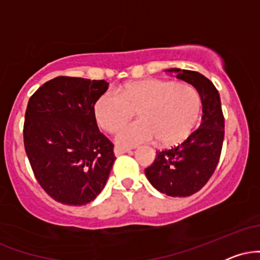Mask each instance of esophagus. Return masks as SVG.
<instances>
[{
    "label": "esophagus",
    "mask_w": 260,
    "mask_h": 260,
    "mask_svg": "<svg viewBox=\"0 0 260 260\" xmlns=\"http://www.w3.org/2000/svg\"><path fill=\"white\" fill-rule=\"evenodd\" d=\"M131 149L128 148H122V147H118V145H116L115 149H113V153H115L116 156H118V155H122V154H126V153H129Z\"/></svg>",
    "instance_id": "esophagus-1"
}]
</instances>
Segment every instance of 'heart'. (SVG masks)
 Instances as JSON below:
<instances>
[{
  "instance_id": "obj_1",
  "label": "heart",
  "mask_w": 260,
  "mask_h": 260,
  "mask_svg": "<svg viewBox=\"0 0 260 260\" xmlns=\"http://www.w3.org/2000/svg\"><path fill=\"white\" fill-rule=\"evenodd\" d=\"M136 111L139 120L121 125ZM94 117L106 132H115L116 143L136 147L156 140L172 147L189 136L201 112V99L193 86L171 80L143 79L126 83L118 94L104 92L94 103Z\"/></svg>"
}]
</instances>
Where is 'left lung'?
I'll use <instances>...</instances> for the list:
<instances>
[{"mask_svg": "<svg viewBox=\"0 0 260 260\" xmlns=\"http://www.w3.org/2000/svg\"><path fill=\"white\" fill-rule=\"evenodd\" d=\"M177 78L189 83L201 95L202 123L177 147L156 151L155 161L145 169L154 188L170 197H188L205 186L215 171L221 154L225 120L215 85L194 71L170 68Z\"/></svg>", "mask_w": 260, "mask_h": 260, "instance_id": "left-lung-1", "label": "left lung"}]
</instances>
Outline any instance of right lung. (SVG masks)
<instances>
[{
	"mask_svg": "<svg viewBox=\"0 0 260 260\" xmlns=\"http://www.w3.org/2000/svg\"><path fill=\"white\" fill-rule=\"evenodd\" d=\"M107 88L106 80L61 76L28 101L25 153L39 184L56 202L85 205L105 187L116 156L92 109Z\"/></svg>",
	"mask_w": 260,
	"mask_h": 260,
	"instance_id": "1",
	"label": "right lung"
}]
</instances>
